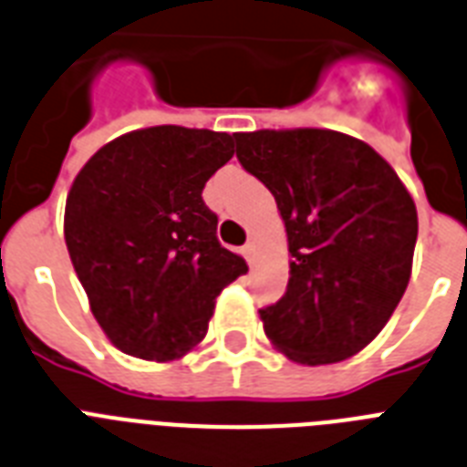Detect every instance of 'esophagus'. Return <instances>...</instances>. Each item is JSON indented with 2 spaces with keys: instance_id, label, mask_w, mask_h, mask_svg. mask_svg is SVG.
Segmentation results:
<instances>
[{
  "instance_id": "obj_1",
  "label": "esophagus",
  "mask_w": 467,
  "mask_h": 467,
  "mask_svg": "<svg viewBox=\"0 0 467 467\" xmlns=\"http://www.w3.org/2000/svg\"><path fill=\"white\" fill-rule=\"evenodd\" d=\"M242 254H244V259L249 266H254V264H256V244H254V242H246V244L242 246Z\"/></svg>"
}]
</instances>
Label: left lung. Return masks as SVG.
Instances as JSON below:
<instances>
[{
    "mask_svg": "<svg viewBox=\"0 0 467 467\" xmlns=\"http://www.w3.org/2000/svg\"><path fill=\"white\" fill-rule=\"evenodd\" d=\"M242 168L285 223L290 280L261 309L275 350L297 365H336L377 338L412 273L418 208L371 146L331 129L234 134Z\"/></svg>",
    "mask_w": 467,
    "mask_h": 467,
    "instance_id": "8db88e82",
    "label": "left lung"
}]
</instances>
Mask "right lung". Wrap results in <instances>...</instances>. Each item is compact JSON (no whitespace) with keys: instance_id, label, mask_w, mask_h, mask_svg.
<instances>
[{"instance_id":"obj_1","label":"right lung","mask_w":467,"mask_h":467,"mask_svg":"<svg viewBox=\"0 0 467 467\" xmlns=\"http://www.w3.org/2000/svg\"><path fill=\"white\" fill-rule=\"evenodd\" d=\"M234 155L211 129H136L90 155L64 208V240L90 312L117 350L172 362L206 338L215 297L244 275L221 246L206 182Z\"/></svg>"}]
</instances>
